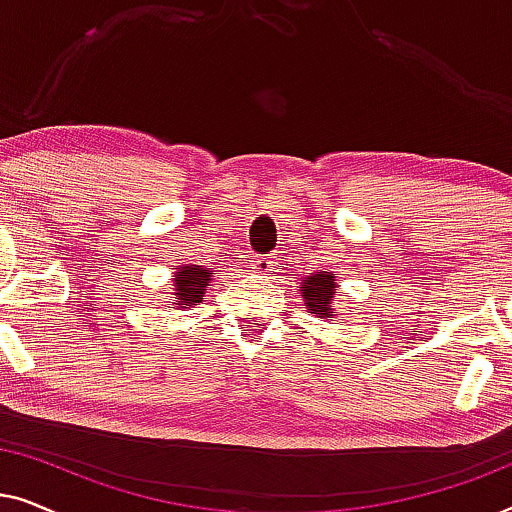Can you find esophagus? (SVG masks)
Listing matches in <instances>:
<instances>
[{
    "instance_id": "34e87169",
    "label": "esophagus",
    "mask_w": 512,
    "mask_h": 512,
    "mask_svg": "<svg viewBox=\"0 0 512 512\" xmlns=\"http://www.w3.org/2000/svg\"><path fill=\"white\" fill-rule=\"evenodd\" d=\"M272 265H275V256H256L254 261H251V268H254V272H258V275H265V272L272 270Z\"/></svg>"
}]
</instances>
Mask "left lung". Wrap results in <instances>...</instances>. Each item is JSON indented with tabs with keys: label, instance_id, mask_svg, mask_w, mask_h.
Returning a JSON list of instances; mask_svg holds the SVG:
<instances>
[{
	"label": "left lung",
	"instance_id": "obj_1",
	"mask_svg": "<svg viewBox=\"0 0 512 512\" xmlns=\"http://www.w3.org/2000/svg\"><path fill=\"white\" fill-rule=\"evenodd\" d=\"M300 291H303L305 305H307V310H312V314L333 317V314H328L333 310L331 300L335 296V279L331 272H328V275L321 272V275H310L307 279H303Z\"/></svg>",
	"mask_w": 512,
	"mask_h": 512
}]
</instances>
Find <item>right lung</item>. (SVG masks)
Returning <instances> with one entry per match:
<instances>
[{
  "mask_svg": "<svg viewBox=\"0 0 512 512\" xmlns=\"http://www.w3.org/2000/svg\"><path fill=\"white\" fill-rule=\"evenodd\" d=\"M174 296H177V305H195L202 300V293H205L209 277H212V270H205L202 265H186L181 272H174Z\"/></svg>",
  "mask_w": 512,
  "mask_h": 512,
  "instance_id": "obj_1",
  "label": "right lung"
}]
</instances>
